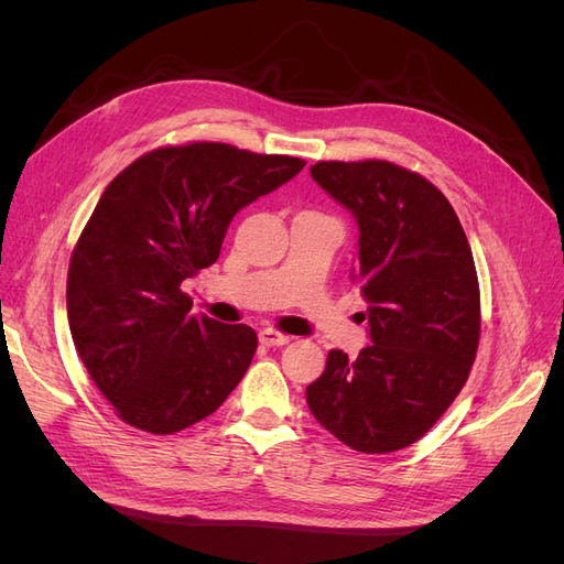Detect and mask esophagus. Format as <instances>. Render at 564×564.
<instances>
[{"label":"esophagus","instance_id":"1","mask_svg":"<svg viewBox=\"0 0 564 564\" xmlns=\"http://www.w3.org/2000/svg\"><path fill=\"white\" fill-rule=\"evenodd\" d=\"M259 340L268 348H280V346H286L289 340H292V336L282 334L278 329H263V332H259Z\"/></svg>","mask_w":564,"mask_h":564}]
</instances>
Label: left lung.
<instances>
[{
  "label": "left lung",
  "mask_w": 564,
  "mask_h": 564,
  "mask_svg": "<svg viewBox=\"0 0 564 564\" xmlns=\"http://www.w3.org/2000/svg\"><path fill=\"white\" fill-rule=\"evenodd\" d=\"M311 176L352 212L371 346L329 350L305 388L317 423L350 449L414 445L468 381L480 340V284L449 199L386 160L317 162Z\"/></svg>",
  "instance_id": "8db88e82"
}]
</instances>
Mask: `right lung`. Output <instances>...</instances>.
<instances>
[{
	"mask_svg": "<svg viewBox=\"0 0 564 564\" xmlns=\"http://www.w3.org/2000/svg\"><path fill=\"white\" fill-rule=\"evenodd\" d=\"M303 166L193 141L150 150L110 181L70 256L67 322L91 381L124 423L178 433L242 381L256 332L193 313L181 284L216 263L237 212Z\"/></svg>",
	"mask_w": 564,
	"mask_h": 564,
	"instance_id": "1",
	"label": "right lung"
}]
</instances>
